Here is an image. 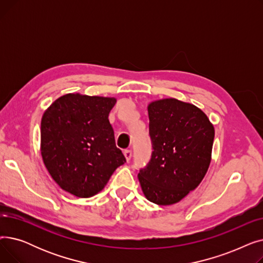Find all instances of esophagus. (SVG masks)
Returning <instances> with one entry per match:
<instances>
[{"label": "esophagus", "instance_id": "obj_1", "mask_svg": "<svg viewBox=\"0 0 263 263\" xmlns=\"http://www.w3.org/2000/svg\"><path fill=\"white\" fill-rule=\"evenodd\" d=\"M123 155H124V157H126V160L129 162L131 160V157H132V151L131 150H124Z\"/></svg>", "mask_w": 263, "mask_h": 263}]
</instances>
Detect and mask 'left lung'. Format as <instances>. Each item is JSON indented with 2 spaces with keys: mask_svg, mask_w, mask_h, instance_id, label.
Returning a JSON list of instances; mask_svg holds the SVG:
<instances>
[{
  "mask_svg": "<svg viewBox=\"0 0 263 263\" xmlns=\"http://www.w3.org/2000/svg\"><path fill=\"white\" fill-rule=\"evenodd\" d=\"M147 109L154 151L137 177L149 201L171 205L194 191L208 172L214 127L199 107L175 98L155 100Z\"/></svg>",
  "mask_w": 263,
  "mask_h": 263,
  "instance_id": "obj_1",
  "label": "left lung"
}]
</instances>
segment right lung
<instances>
[{
  "label": "right lung",
  "instance_id": "add662e5",
  "mask_svg": "<svg viewBox=\"0 0 263 263\" xmlns=\"http://www.w3.org/2000/svg\"><path fill=\"white\" fill-rule=\"evenodd\" d=\"M116 101L114 97L66 93L41 118L45 166L62 190L77 197L98 194L126 162L108 121Z\"/></svg>",
  "mask_w": 263,
  "mask_h": 263
}]
</instances>
